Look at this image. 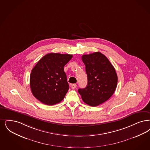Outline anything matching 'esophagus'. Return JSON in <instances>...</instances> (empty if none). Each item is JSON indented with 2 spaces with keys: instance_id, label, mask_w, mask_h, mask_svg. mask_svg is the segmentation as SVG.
<instances>
[{
  "instance_id": "1",
  "label": "esophagus",
  "mask_w": 150,
  "mask_h": 150,
  "mask_svg": "<svg viewBox=\"0 0 150 150\" xmlns=\"http://www.w3.org/2000/svg\"><path fill=\"white\" fill-rule=\"evenodd\" d=\"M77 86V85L75 84H73L71 85V88L72 89H75Z\"/></svg>"
}]
</instances>
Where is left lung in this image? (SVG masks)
I'll use <instances>...</instances> for the list:
<instances>
[{
	"label": "left lung",
	"mask_w": 150,
	"mask_h": 150,
	"mask_svg": "<svg viewBox=\"0 0 150 150\" xmlns=\"http://www.w3.org/2000/svg\"><path fill=\"white\" fill-rule=\"evenodd\" d=\"M88 76V84L78 92L84 103L96 107L106 102L113 94L118 77L113 66L100 52L82 56Z\"/></svg>",
	"instance_id": "obj_1"
}]
</instances>
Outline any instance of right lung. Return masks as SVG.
<instances>
[{"mask_svg":"<svg viewBox=\"0 0 150 150\" xmlns=\"http://www.w3.org/2000/svg\"><path fill=\"white\" fill-rule=\"evenodd\" d=\"M72 57V54L50 53L38 61L31 71L30 81L36 99L48 105L64 99L69 87L64 67Z\"/></svg>","mask_w":150,"mask_h":150,"instance_id":"1","label":"right lung"}]
</instances>
